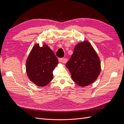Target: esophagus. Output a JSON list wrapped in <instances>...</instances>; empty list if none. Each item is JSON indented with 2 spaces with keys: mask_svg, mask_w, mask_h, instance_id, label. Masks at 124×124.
Instances as JSON below:
<instances>
[{
  "mask_svg": "<svg viewBox=\"0 0 124 124\" xmlns=\"http://www.w3.org/2000/svg\"><path fill=\"white\" fill-rule=\"evenodd\" d=\"M58 61L59 62H62V63H66L67 61L66 58H59Z\"/></svg>",
  "mask_w": 124,
  "mask_h": 124,
  "instance_id": "obj_1",
  "label": "esophagus"
}]
</instances>
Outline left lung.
<instances>
[{
  "instance_id": "obj_1",
  "label": "left lung",
  "mask_w": 124,
  "mask_h": 124,
  "mask_svg": "<svg viewBox=\"0 0 124 124\" xmlns=\"http://www.w3.org/2000/svg\"><path fill=\"white\" fill-rule=\"evenodd\" d=\"M66 66L72 80L81 87L93 83L101 71V62L94 48L87 40L74 47L73 53Z\"/></svg>"
}]
</instances>
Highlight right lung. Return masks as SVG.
<instances>
[{
	"mask_svg": "<svg viewBox=\"0 0 124 124\" xmlns=\"http://www.w3.org/2000/svg\"><path fill=\"white\" fill-rule=\"evenodd\" d=\"M58 63L57 58L49 46L45 43L41 47L35 44L26 61V73L32 83L43 87L53 79V71Z\"/></svg>",
	"mask_w": 124,
	"mask_h": 124,
	"instance_id": "1",
	"label": "right lung"
}]
</instances>
